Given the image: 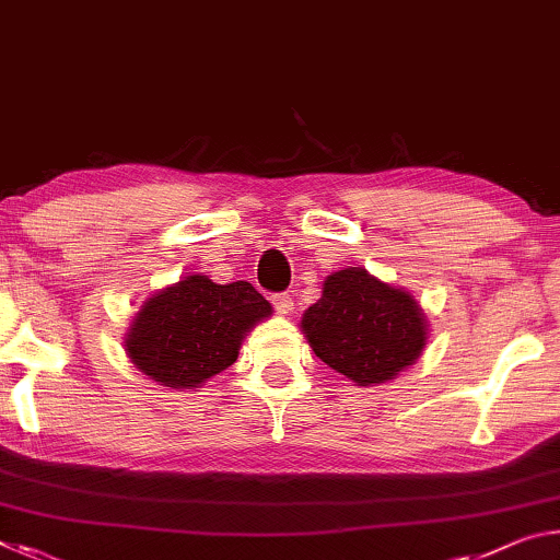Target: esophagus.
<instances>
[{
    "instance_id": "esophagus-1",
    "label": "esophagus",
    "mask_w": 560,
    "mask_h": 560,
    "mask_svg": "<svg viewBox=\"0 0 560 560\" xmlns=\"http://www.w3.org/2000/svg\"><path fill=\"white\" fill-rule=\"evenodd\" d=\"M271 306H273V311H277V314H291V308H293V299L289 296V293H273L271 296Z\"/></svg>"
}]
</instances>
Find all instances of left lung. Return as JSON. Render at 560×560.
<instances>
[{
    "instance_id": "1",
    "label": "left lung",
    "mask_w": 560,
    "mask_h": 560,
    "mask_svg": "<svg viewBox=\"0 0 560 560\" xmlns=\"http://www.w3.org/2000/svg\"><path fill=\"white\" fill-rule=\"evenodd\" d=\"M301 328L314 353L358 385L393 381L428 340L424 314L410 293L358 267L330 273Z\"/></svg>"
}]
</instances>
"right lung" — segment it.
<instances>
[{
	"mask_svg": "<svg viewBox=\"0 0 560 560\" xmlns=\"http://www.w3.org/2000/svg\"><path fill=\"white\" fill-rule=\"evenodd\" d=\"M271 314L249 281L187 277L155 293L126 340L140 371L167 387H195L230 368L246 330Z\"/></svg>",
	"mask_w": 560,
	"mask_h": 560,
	"instance_id": "1",
	"label": "right lung"
}]
</instances>
